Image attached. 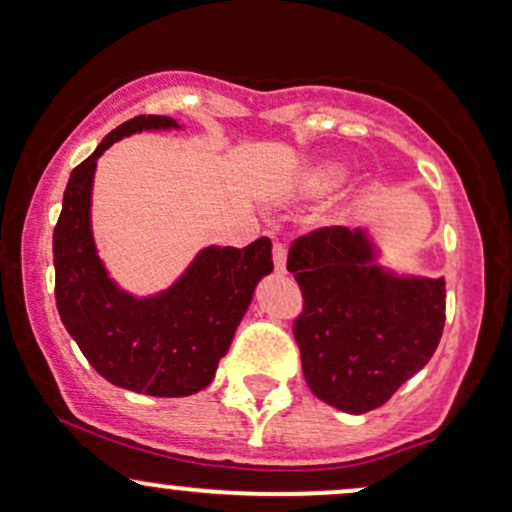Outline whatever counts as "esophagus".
<instances>
[{
  "instance_id": "1",
  "label": "esophagus",
  "mask_w": 512,
  "mask_h": 512,
  "mask_svg": "<svg viewBox=\"0 0 512 512\" xmlns=\"http://www.w3.org/2000/svg\"><path fill=\"white\" fill-rule=\"evenodd\" d=\"M273 261H275V270L277 273H287V246L275 242L273 244Z\"/></svg>"
}]
</instances>
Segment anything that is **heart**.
Segmentation results:
<instances>
[{
	"label": "heart",
	"instance_id": "1",
	"mask_svg": "<svg viewBox=\"0 0 512 512\" xmlns=\"http://www.w3.org/2000/svg\"><path fill=\"white\" fill-rule=\"evenodd\" d=\"M346 178V166L337 159H320L306 163L299 173L289 182V197L299 201H318L334 192ZM337 218V208L332 213Z\"/></svg>",
	"mask_w": 512,
	"mask_h": 512
}]
</instances>
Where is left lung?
Masks as SVG:
<instances>
[{"mask_svg": "<svg viewBox=\"0 0 512 512\" xmlns=\"http://www.w3.org/2000/svg\"><path fill=\"white\" fill-rule=\"evenodd\" d=\"M287 270L304 292L294 320L306 384L327 406L363 415L430 363L446 320V282L387 268L368 227L296 239Z\"/></svg>", "mask_w": 512, "mask_h": 512, "instance_id": "obj_1", "label": "left lung"}]
</instances>
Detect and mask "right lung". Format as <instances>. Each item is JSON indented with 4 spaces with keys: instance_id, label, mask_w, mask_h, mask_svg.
<instances>
[{
    "instance_id": "obj_1",
    "label": "right lung",
    "mask_w": 512,
    "mask_h": 512,
    "mask_svg": "<svg viewBox=\"0 0 512 512\" xmlns=\"http://www.w3.org/2000/svg\"><path fill=\"white\" fill-rule=\"evenodd\" d=\"M170 116H137L118 125L68 178L54 227L56 308L82 356L104 380L147 396H189L216 377L256 285L273 273V244L204 246L178 280L137 296L113 280L92 232L97 159L142 130H180Z\"/></svg>"
}]
</instances>
